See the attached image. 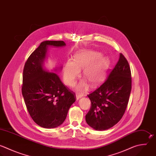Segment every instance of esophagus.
Instances as JSON below:
<instances>
[{
	"label": "esophagus",
	"instance_id": "34e87169",
	"mask_svg": "<svg viewBox=\"0 0 156 156\" xmlns=\"http://www.w3.org/2000/svg\"><path fill=\"white\" fill-rule=\"evenodd\" d=\"M76 99L77 100H79L80 98H81L82 97V95H81L80 94H78V93H76Z\"/></svg>",
	"mask_w": 156,
	"mask_h": 156
}]
</instances>
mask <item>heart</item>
<instances>
[{
	"label": "heart",
	"instance_id": "obj_1",
	"mask_svg": "<svg viewBox=\"0 0 156 156\" xmlns=\"http://www.w3.org/2000/svg\"><path fill=\"white\" fill-rule=\"evenodd\" d=\"M110 65L107 57H102L97 51L83 49L78 51L73 58V62L68 60L63 68V78L65 83L69 87L74 85L76 79L80 76L82 70L84 77L76 87L77 91L82 92L88 84L94 87L100 84L104 80Z\"/></svg>",
	"mask_w": 156,
	"mask_h": 156
}]
</instances>
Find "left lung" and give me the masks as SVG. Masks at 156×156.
I'll return each mask as SVG.
<instances>
[{
  "label": "left lung",
  "instance_id": "left-lung-1",
  "mask_svg": "<svg viewBox=\"0 0 156 156\" xmlns=\"http://www.w3.org/2000/svg\"><path fill=\"white\" fill-rule=\"evenodd\" d=\"M131 88L130 66L120 54L106 80L88 95L91 104L85 116L87 123L96 130H107L117 124L126 111Z\"/></svg>",
  "mask_w": 156,
  "mask_h": 156
}]
</instances>
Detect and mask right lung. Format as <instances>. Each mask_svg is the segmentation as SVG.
Segmentation results:
<instances>
[{
    "label": "right lung",
    "mask_w": 156,
    "mask_h": 156,
    "mask_svg": "<svg viewBox=\"0 0 156 156\" xmlns=\"http://www.w3.org/2000/svg\"><path fill=\"white\" fill-rule=\"evenodd\" d=\"M63 41L42 42L25 63L22 94L27 110L35 123L50 129L60 126L76 101L75 93L66 87L58 76L44 68L49 46L63 47ZM61 67L55 68L57 71Z\"/></svg>",
    "instance_id": "right-lung-1"
}]
</instances>
